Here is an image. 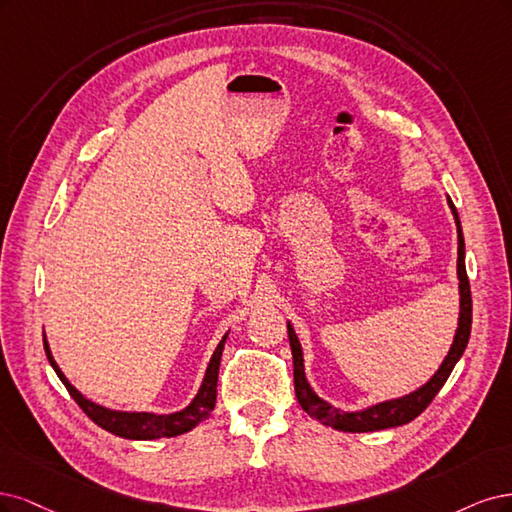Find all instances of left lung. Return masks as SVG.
Instances as JSON below:
<instances>
[{
	"label": "left lung",
	"instance_id": "left-lung-1",
	"mask_svg": "<svg viewBox=\"0 0 512 512\" xmlns=\"http://www.w3.org/2000/svg\"><path fill=\"white\" fill-rule=\"evenodd\" d=\"M449 206L455 214L457 242H459V246H457V276H459V295H461V300H459L461 302L459 304V327H457V334H455V340L451 344L449 355L444 357L442 366L430 378V383H425L419 391L410 393V395H406V398H400V400L376 404V406H372L368 410H361V412H342L334 406H329L327 402H323L319 395H315V391H312L310 385L306 383L302 346H300L298 336H295V332H293L291 323L287 325L291 353H293L295 395H298L300 406L321 425H329V427H334V430H342V432H376V430H387V427L410 423L412 419L419 417L427 406L432 404V400L436 398V393L442 389L444 383H447V378L453 372L459 357L464 355L466 346H468V338H470V327H472V295H470V280H468V274H466V261H464V255H466L464 234H461L457 210H455L451 200H449Z\"/></svg>",
	"mask_w": 512,
	"mask_h": 512
}]
</instances>
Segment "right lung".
Wrapping results in <instances>:
<instances>
[{"instance_id": "add662e5", "label": "right lung", "mask_w": 512, "mask_h": 512, "mask_svg": "<svg viewBox=\"0 0 512 512\" xmlns=\"http://www.w3.org/2000/svg\"><path fill=\"white\" fill-rule=\"evenodd\" d=\"M225 340H227V336H223V340L217 346V351H214V355L210 359L200 393L195 395V400L185 410L174 412V415H153V412H117V410H108L104 406H97V404L89 402L87 398H82V395L68 383V378L63 376V372L55 364V359L51 355V349H48L46 340H44V351H46L48 361H51L53 370L61 378V383L65 385V389L70 391L74 402L82 408V412H85V415L93 423L100 425L102 430H106L114 436H121V438L155 440V438H172L178 434H185L210 417L214 402H217V378H219V366H221Z\"/></svg>"}]
</instances>
